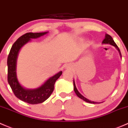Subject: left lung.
Segmentation results:
<instances>
[{
    "instance_id": "8db88e82",
    "label": "left lung",
    "mask_w": 128,
    "mask_h": 128,
    "mask_svg": "<svg viewBox=\"0 0 128 128\" xmlns=\"http://www.w3.org/2000/svg\"><path fill=\"white\" fill-rule=\"evenodd\" d=\"M102 43H103V44H109L110 45H112V46H114V47H115L116 48L118 49V50L119 51L120 54V55H121V52H120V48H118V47L117 46V45L116 44V43L114 42V40H113V38H112L111 36H110L108 34L105 35V38L104 39V40H103V42H102ZM73 84H74V90L75 93H76V94L77 95L78 97H79L80 98L82 99L83 100L85 101V102H88V103H90V104H96V103H97V102H93V101L89 100H88V98H86V97H84V96H82V95L79 92L77 88H76V86H75L74 81L73 82Z\"/></svg>"
}]
</instances>
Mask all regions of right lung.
Returning a JSON list of instances; mask_svg holds the SVG:
<instances>
[{
    "mask_svg": "<svg viewBox=\"0 0 128 128\" xmlns=\"http://www.w3.org/2000/svg\"><path fill=\"white\" fill-rule=\"evenodd\" d=\"M45 32H28L24 34L15 42L10 49L7 58L8 82L12 90L17 98L21 100L30 104L42 103L52 94L54 89V84L56 80L62 74L60 72L52 77L50 78L45 83L35 89H26L18 82L16 75V62L20 49L31 39H36L47 34Z\"/></svg>",
    "mask_w": 128,
    "mask_h": 128,
    "instance_id": "add662e5",
    "label": "right lung"
}]
</instances>
